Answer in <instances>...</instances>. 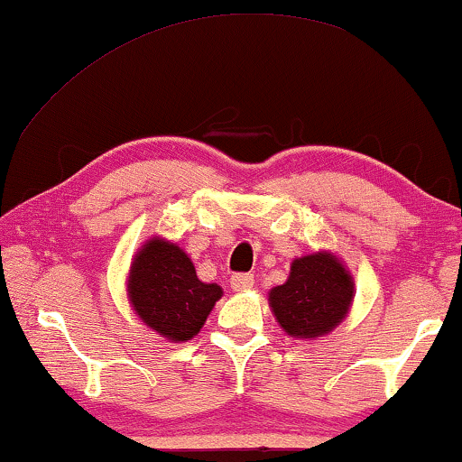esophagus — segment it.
<instances>
[{"label":"esophagus","instance_id":"obj_1","mask_svg":"<svg viewBox=\"0 0 462 462\" xmlns=\"http://www.w3.org/2000/svg\"><path fill=\"white\" fill-rule=\"evenodd\" d=\"M252 286H254V275L252 273H236L231 277V288L237 290V292L250 290Z\"/></svg>","mask_w":462,"mask_h":462}]
</instances>
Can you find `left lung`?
Listing matches in <instances>:
<instances>
[{
	"label": "left lung",
	"mask_w": 462,
	"mask_h": 462,
	"mask_svg": "<svg viewBox=\"0 0 462 462\" xmlns=\"http://www.w3.org/2000/svg\"><path fill=\"white\" fill-rule=\"evenodd\" d=\"M353 280L332 254L296 258L286 283L271 290L269 305L294 338H318L349 311Z\"/></svg>",
	"instance_id": "8db88e82"
}]
</instances>
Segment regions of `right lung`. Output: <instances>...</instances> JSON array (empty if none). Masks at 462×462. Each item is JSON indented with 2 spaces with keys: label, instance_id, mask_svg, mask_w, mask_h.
I'll return each instance as SVG.
<instances>
[{
  "label": "right lung",
  "instance_id": "right-lung-1",
  "mask_svg": "<svg viewBox=\"0 0 462 462\" xmlns=\"http://www.w3.org/2000/svg\"><path fill=\"white\" fill-rule=\"evenodd\" d=\"M128 294L144 324L180 343L199 332L223 290L199 282L191 258L179 245L151 239L132 263Z\"/></svg>",
  "mask_w": 462,
  "mask_h": 462
}]
</instances>
